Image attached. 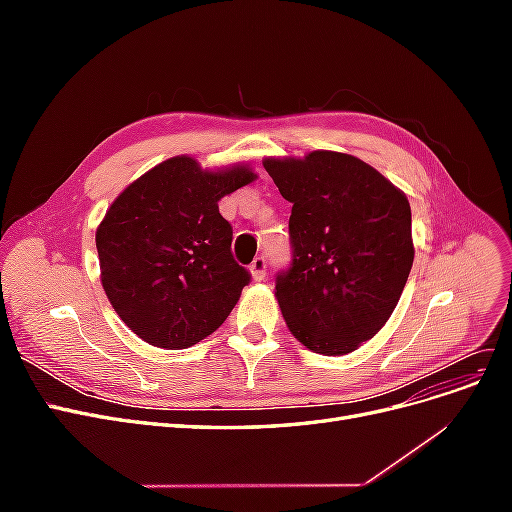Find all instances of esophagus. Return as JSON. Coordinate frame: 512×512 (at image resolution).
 <instances>
[{"mask_svg": "<svg viewBox=\"0 0 512 512\" xmlns=\"http://www.w3.org/2000/svg\"><path fill=\"white\" fill-rule=\"evenodd\" d=\"M250 273H252V277H254L256 282L265 280V275H267V258L265 256H256L252 260V265H250Z\"/></svg>", "mask_w": 512, "mask_h": 512, "instance_id": "esophagus-1", "label": "esophagus"}]
</instances>
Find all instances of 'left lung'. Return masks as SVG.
Returning <instances> with one entry per match:
<instances>
[{
	"instance_id": "left-lung-1",
	"label": "left lung",
	"mask_w": 512,
	"mask_h": 512,
	"mask_svg": "<svg viewBox=\"0 0 512 512\" xmlns=\"http://www.w3.org/2000/svg\"><path fill=\"white\" fill-rule=\"evenodd\" d=\"M262 166L292 203V262L275 277L282 316L309 350L348 354L384 327L408 282V198L348 153L265 158Z\"/></svg>"
}]
</instances>
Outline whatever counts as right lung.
I'll return each instance as SVG.
<instances>
[{
    "label": "right lung",
    "mask_w": 512,
    "mask_h": 512,
    "mask_svg": "<svg viewBox=\"0 0 512 512\" xmlns=\"http://www.w3.org/2000/svg\"><path fill=\"white\" fill-rule=\"evenodd\" d=\"M256 175L250 166L203 170L170 158L132 181L96 230L100 280L143 342L181 350L228 318L250 273L230 252L232 226L218 203Z\"/></svg>",
    "instance_id": "add662e5"
}]
</instances>
